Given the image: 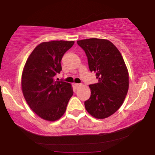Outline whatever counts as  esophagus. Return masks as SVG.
I'll use <instances>...</instances> for the list:
<instances>
[{
	"label": "esophagus",
	"mask_w": 155,
	"mask_h": 155,
	"mask_svg": "<svg viewBox=\"0 0 155 155\" xmlns=\"http://www.w3.org/2000/svg\"><path fill=\"white\" fill-rule=\"evenodd\" d=\"M81 85H82V84H80V83H76V84H75V86H76V87H80Z\"/></svg>",
	"instance_id": "esophagus-1"
}]
</instances>
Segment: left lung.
<instances>
[{
  "label": "left lung",
  "mask_w": 155,
  "mask_h": 155,
  "mask_svg": "<svg viewBox=\"0 0 155 155\" xmlns=\"http://www.w3.org/2000/svg\"><path fill=\"white\" fill-rule=\"evenodd\" d=\"M85 52L91 72L96 73L97 83L91 84V97L85 101L92 116L106 118L122 105L129 87V76L118 49L107 40L90 38L78 40Z\"/></svg>",
  "instance_id": "left-lung-1"
}]
</instances>
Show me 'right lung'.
<instances>
[{"mask_svg":"<svg viewBox=\"0 0 155 155\" xmlns=\"http://www.w3.org/2000/svg\"><path fill=\"white\" fill-rule=\"evenodd\" d=\"M73 41L54 40L40 43L26 61L21 87L30 108L43 119L54 121L64 114L73 95L71 85L55 79L62 70L61 61Z\"/></svg>","mask_w":155,"mask_h":155,"instance_id":"obj_1","label":"right lung"}]
</instances>
